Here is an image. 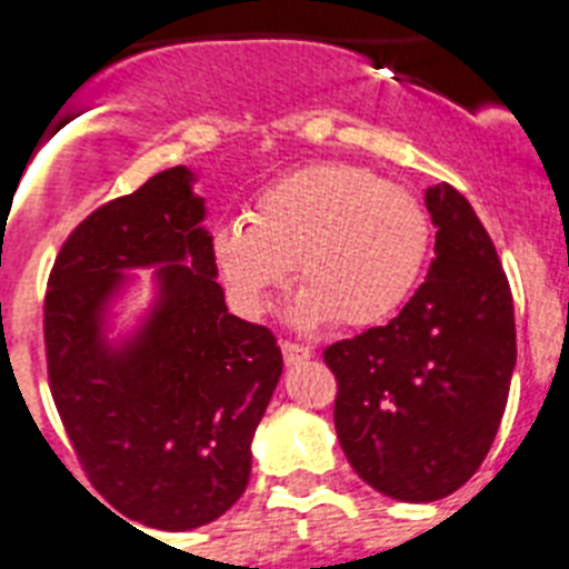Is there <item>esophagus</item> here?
I'll list each match as a JSON object with an SVG mask.
<instances>
[{
    "label": "esophagus",
    "instance_id": "obj_1",
    "mask_svg": "<svg viewBox=\"0 0 569 569\" xmlns=\"http://www.w3.org/2000/svg\"><path fill=\"white\" fill-rule=\"evenodd\" d=\"M281 356H284V365H301L313 356V350L305 345H296V341H281Z\"/></svg>",
    "mask_w": 569,
    "mask_h": 569
}]
</instances>
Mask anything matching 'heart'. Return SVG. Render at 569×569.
I'll return each instance as SVG.
<instances>
[{"label":"heart","mask_w":569,"mask_h":569,"mask_svg":"<svg viewBox=\"0 0 569 569\" xmlns=\"http://www.w3.org/2000/svg\"><path fill=\"white\" fill-rule=\"evenodd\" d=\"M433 222L416 193L376 170L321 162L281 176L248 222L213 230V256L241 313L261 316L296 264L299 328H370L407 301L430 256Z\"/></svg>","instance_id":"heart-1"}]
</instances>
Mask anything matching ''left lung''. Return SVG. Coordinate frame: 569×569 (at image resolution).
<instances>
[{"instance_id":"8db88e82","label":"left lung","mask_w":569,"mask_h":569,"mask_svg":"<svg viewBox=\"0 0 569 569\" xmlns=\"http://www.w3.org/2000/svg\"><path fill=\"white\" fill-rule=\"evenodd\" d=\"M436 259L396 319L325 350L347 461L399 501H439L479 470L516 367L512 293L465 196L427 188Z\"/></svg>"}]
</instances>
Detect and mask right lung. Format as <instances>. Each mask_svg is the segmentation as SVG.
Returning <instances> with one entry per match:
<instances>
[{
	"mask_svg": "<svg viewBox=\"0 0 569 569\" xmlns=\"http://www.w3.org/2000/svg\"><path fill=\"white\" fill-rule=\"evenodd\" d=\"M193 182L179 164L93 210L44 296L50 393L70 445L99 496L156 530L210 525L239 501L281 376L276 336L228 313ZM139 267L157 268V299L110 342L109 308Z\"/></svg>",
	"mask_w": 569,
	"mask_h": 569,
	"instance_id": "obj_1",
	"label": "right lung"
}]
</instances>
